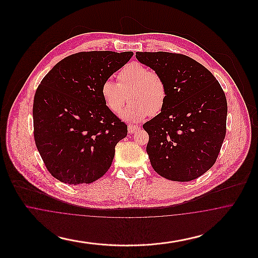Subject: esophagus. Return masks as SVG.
I'll return each instance as SVG.
<instances>
[{
    "mask_svg": "<svg viewBox=\"0 0 258 258\" xmlns=\"http://www.w3.org/2000/svg\"><path fill=\"white\" fill-rule=\"evenodd\" d=\"M140 128L138 127V125H135V124H128L127 125V131H128V134H135L136 132H138Z\"/></svg>",
    "mask_w": 258,
    "mask_h": 258,
    "instance_id": "1",
    "label": "esophagus"
}]
</instances>
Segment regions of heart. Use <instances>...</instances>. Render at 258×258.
<instances>
[{"label": "heart", "instance_id": "b5f03b06", "mask_svg": "<svg viewBox=\"0 0 258 258\" xmlns=\"http://www.w3.org/2000/svg\"><path fill=\"white\" fill-rule=\"evenodd\" d=\"M117 80L118 83L105 80L100 87V95L105 105L114 113L122 111L128 96L131 104L122 113L123 120L138 123L148 116L159 115L163 109L167 86L160 74L133 61L119 72Z\"/></svg>", "mask_w": 258, "mask_h": 258}]
</instances>
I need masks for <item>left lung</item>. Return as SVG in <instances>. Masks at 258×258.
<instances>
[{
	"label": "left lung",
	"instance_id": "obj_1",
	"mask_svg": "<svg viewBox=\"0 0 258 258\" xmlns=\"http://www.w3.org/2000/svg\"><path fill=\"white\" fill-rule=\"evenodd\" d=\"M135 57L167 86L163 109L143 124L152 167L171 181L195 180L220 154L226 134L225 94L205 67L185 55L159 51L136 52Z\"/></svg>",
	"mask_w": 258,
	"mask_h": 258
}]
</instances>
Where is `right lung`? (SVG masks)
Returning <instances> with one entry per match:
<instances>
[{"instance_id": "right-lung-1", "label": "right lung", "mask_w": 258, "mask_h": 258, "mask_svg": "<svg viewBox=\"0 0 258 258\" xmlns=\"http://www.w3.org/2000/svg\"><path fill=\"white\" fill-rule=\"evenodd\" d=\"M134 53L78 52L59 61L37 87L34 137L50 174L64 184H90L110 168L127 125L105 105L101 84Z\"/></svg>"}]
</instances>
